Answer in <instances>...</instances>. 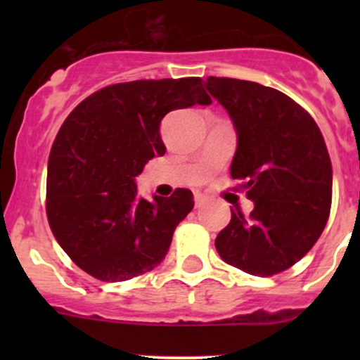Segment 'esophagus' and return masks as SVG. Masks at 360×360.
<instances>
[{"instance_id":"1","label":"esophagus","mask_w":360,"mask_h":360,"mask_svg":"<svg viewBox=\"0 0 360 360\" xmlns=\"http://www.w3.org/2000/svg\"><path fill=\"white\" fill-rule=\"evenodd\" d=\"M205 202H207L205 195H203V193H195V205L202 207Z\"/></svg>"}]
</instances>
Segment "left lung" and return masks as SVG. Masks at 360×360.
<instances>
[{
    "instance_id": "obj_1",
    "label": "left lung",
    "mask_w": 360,
    "mask_h": 360,
    "mask_svg": "<svg viewBox=\"0 0 360 360\" xmlns=\"http://www.w3.org/2000/svg\"><path fill=\"white\" fill-rule=\"evenodd\" d=\"M210 96L230 115L237 151L230 174L242 181L254 209L216 238L221 259L245 274L270 277L314 248L331 209L333 167L310 115L270 86L209 76Z\"/></svg>"
}]
</instances>
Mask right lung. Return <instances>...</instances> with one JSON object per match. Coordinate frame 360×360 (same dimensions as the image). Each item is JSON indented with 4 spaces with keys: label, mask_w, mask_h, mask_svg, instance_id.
I'll return each instance as SVG.
<instances>
[{
    "label": "right lung",
    "mask_w": 360,
    "mask_h": 360,
    "mask_svg": "<svg viewBox=\"0 0 360 360\" xmlns=\"http://www.w3.org/2000/svg\"><path fill=\"white\" fill-rule=\"evenodd\" d=\"M212 103L200 78L116 83L78 104L49 157L46 216L64 252L92 277L122 282L153 270L191 212L190 190L144 200L136 177L162 157L169 111Z\"/></svg>",
    "instance_id": "obj_1"
}]
</instances>
